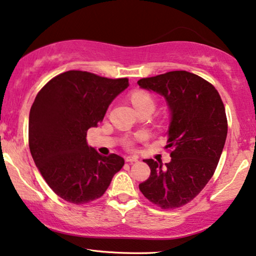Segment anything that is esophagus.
Returning <instances> with one entry per match:
<instances>
[{
	"label": "esophagus",
	"mask_w": 256,
	"mask_h": 256,
	"mask_svg": "<svg viewBox=\"0 0 256 256\" xmlns=\"http://www.w3.org/2000/svg\"><path fill=\"white\" fill-rule=\"evenodd\" d=\"M126 162L127 163H134V162H138V158L136 156H127L126 157Z\"/></svg>",
	"instance_id": "obj_1"
}]
</instances>
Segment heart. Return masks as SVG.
<instances>
[{
	"instance_id": "1",
	"label": "heart",
	"mask_w": 256,
	"mask_h": 256,
	"mask_svg": "<svg viewBox=\"0 0 256 256\" xmlns=\"http://www.w3.org/2000/svg\"><path fill=\"white\" fill-rule=\"evenodd\" d=\"M130 100H132V104H134L138 110V108H142L146 106L154 107V104H155L152 96H150L149 93L144 92V90H135V92H132L130 94ZM124 144H126V146H128V148H130V146H132V142L127 140V141L124 142Z\"/></svg>"
}]
</instances>
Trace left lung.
<instances>
[{
	"mask_svg": "<svg viewBox=\"0 0 256 256\" xmlns=\"http://www.w3.org/2000/svg\"><path fill=\"white\" fill-rule=\"evenodd\" d=\"M138 84L166 98L171 112L166 132L171 162L163 166L146 160L150 176L138 185L140 191L163 210L182 208L198 196L216 169L227 136L225 106L211 82L186 71L142 78Z\"/></svg>",
	"mask_w": 256,
	"mask_h": 256,
	"instance_id": "left-lung-1",
	"label": "left lung"
}]
</instances>
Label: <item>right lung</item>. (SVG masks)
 I'll use <instances>...</instances> for the list:
<instances>
[{"instance_id":"obj_1","label":"right lung","mask_w":256,"mask_h":256,"mask_svg":"<svg viewBox=\"0 0 256 256\" xmlns=\"http://www.w3.org/2000/svg\"><path fill=\"white\" fill-rule=\"evenodd\" d=\"M128 86L127 78L68 71L38 92L29 116L30 152L48 186L64 200L82 205L100 198L124 166L121 156L100 155L86 136Z\"/></svg>"}]
</instances>
